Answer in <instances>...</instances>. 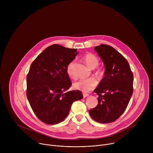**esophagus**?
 Instances as JSON below:
<instances>
[{
	"mask_svg": "<svg viewBox=\"0 0 153 153\" xmlns=\"http://www.w3.org/2000/svg\"><path fill=\"white\" fill-rule=\"evenodd\" d=\"M90 95L88 94H87V93H83V97L85 98V97H88V96H89Z\"/></svg>",
	"mask_w": 153,
	"mask_h": 153,
	"instance_id": "obj_1",
	"label": "esophagus"
}]
</instances>
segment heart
Segmentation results:
<instances>
[{
	"label": "heart",
	"instance_id": "obj_1",
	"mask_svg": "<svg viewBox=\"0 0 153 153\" xmlns=\"http://www.w3.org/2000/svg\"><path fill=\"white\" fill-rule=\"evenodd\" d=\"M83 60L86 64L91 69L96 68L99 62L97 57L91 53L85 54L83 56ZM74 64L75 60H73L68 63L67 67V73L71 78L75 77V74L74 72ZM99 73H101V71H99ZM97 84V82L94 78L80 79L75 82L73 84V86L75 90L81 91L83 93H88L95 88Z\"/></svg>",
	"mask_w": 153,
	"mask_h": 153
}]
</instances>
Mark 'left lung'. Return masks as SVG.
<instances>
[{
	"label": "left lung",
	"mask_w": 153,
	"mask_h": 153,
	"mask_svg": "<svg viewBox=\"0 0 153 153\" xmlns=\"http://www.w3.org/2000/svg\"><path fill=\"white\" fill-rule=\"evenodd\" d=\"M105 65L104 77L94 90L98 104L89 111L91 117L101 123L116 120L125 111L133 91V74L126 59L110 45L94 48Z\"/></svg>",
	"instance_id": "obj_1"
}]
</instances>
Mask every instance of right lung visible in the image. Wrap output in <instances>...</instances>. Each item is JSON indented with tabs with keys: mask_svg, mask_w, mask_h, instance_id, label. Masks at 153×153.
Listing matches in <instances>:
<instances>
[{
	"mask_svg": "<svg viewBox=\"0 0 153 153\" xmlns=\"http://www.w3.org/2000/svg\"><path fill=\"white\" fill-rule=\"evenodd\" d=\"M77 49L52 45L33 61L27 77V97L33 111L43 123L54 125L65 120L72 103L83 98L79 91L68 90L71 82L67 73Z\"/></svg>",
	"mask_w": 153,
	"mask_h": 153,
	"instance_id": "obj_1",
	"label": "right lung"
}]
</instances>
